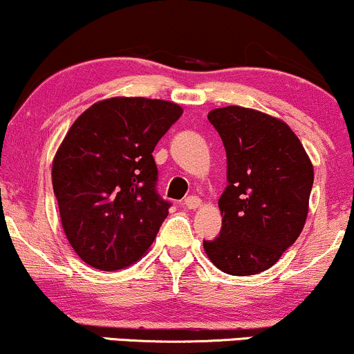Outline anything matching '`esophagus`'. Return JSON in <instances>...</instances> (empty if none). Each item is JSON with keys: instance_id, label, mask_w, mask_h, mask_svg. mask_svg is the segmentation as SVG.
Listing matches in <instances>:
<instances>
[{"instance_id": "34e87169", "label": "esophagus", "mask_w": 354, "mask_h": 354, "mask_svg": "<svg viewBox=\"0 0 354 354\" xmlns=\"http://www.w3.org/2000/svg\"><path fill=\"white\" fill-rule=\"evenodd\" d=\"M183 205H185V208H188V209H196L201 206V200L198 196H188V198H185Z\"/></svg>"}]
</instances>
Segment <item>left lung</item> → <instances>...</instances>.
Returning <instances> with one entry per match:
<instances>
[{
	"label": "left lung",
	"instance_id": "8db88e82",
	"mask_svg": "<svg viewBox=\"0 0 354 354\" xmlns=\"http://www.w3.org/2000/svg\"><path fill=\"white\" fill-rule=\"evenodd\" d=\"M208 120L225 145L228 186L218 201L221 231L203 246L223 273L258 274L303 231L313 165L281 120L241 106L213 109Z\"/></svg>",
	"mask_w": 354,
	"mask_h": 354
}]
</instances>
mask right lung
Instances as JSON below:
<instances>
[{"mask_svg":"<svg viewBox=\"0 0 354 354\" xmlns=\"http://www.w3.org/2000/svg\"><path fill=\"white\" fill-rule=\"evenodd\" d=\"M183 109L163 100L109 98L73 123L53 161L61 225L89 266L116 271L143 256L171 203L156 191L153 151Z\"/></svg>","mask_w":354,"mask_h":354,"instance_id":"1","label":"right lung"}]
</instances>
